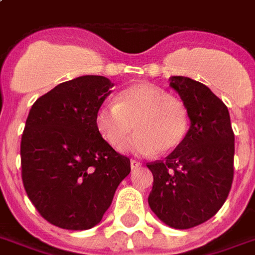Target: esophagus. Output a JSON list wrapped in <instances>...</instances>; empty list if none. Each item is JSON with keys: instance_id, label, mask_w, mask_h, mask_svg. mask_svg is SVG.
Listing matches in <instances>:
<instances>
[{"instance_id": "1", "label": "esophagus", "mask_w": 255, "mask_h": 255, "mask_svg": "<svg viewBox=\"0 0 255 255\" xmlns=\"http://www.w3.org/2000/svg\"><path fill=\"white\" fill-rule=\"evenodd\" d=\"M140 165H142V163L139 161H136V159H131V167H132V169H137Z\"/></svg>"}]
</instances>
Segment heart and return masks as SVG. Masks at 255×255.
<instances>
[{"label": "heart", "instance_id": "1", "mask_svg": "<svg viewBox=\"0 0 255 255\" xmlns=\"http://www.w3.org/2000/svg\"><path fill=\"white\" fill-rule=\"evenodd\" d=\"M190 118L181 100L152 84H137L123 90L115 105H104L96 113V127L109 146L120 150L129 143L136 154H169L184 143Z\"/></svg>", "mask_w": 255, "mask_h": 255}]
</instances>
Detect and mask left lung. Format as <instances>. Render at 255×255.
<instances>
[{"label": "left lung", "mask_w": 255, "mask_h": 255, "mask_svg": "<svg viewBox=\"0 0 255 255\" xmlns=\"http://www.w3.org/2000/svg\"><path fill=\"white\" fill-rule=\"evenodd\" d=\"M170 86L188 108L185 140L165 161L147 163L154 175L148 205L162 222L186 230L204 223L227 199L234 178V131L226 104L188 77Z\"/></svg>", "instance_id": "obj_1"}]
</instances>
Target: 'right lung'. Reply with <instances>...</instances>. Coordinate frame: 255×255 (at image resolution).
<instances>
[{"label":"right lung","mask_w":255,"mask_h":255,"mask_svg":"<svg viewBox=\"0 0 255 255\" xmlns=\"http://www.w3.org/2000/svg\"><path fill=\"white\" fill-rule=\"evenodd\" d=\"M113 84L84 75L59 84L32 105L21 136V178L47 222L65 230L99 224L131 171L96 127V113Z\"/></svg>","instance_id":"right-lung-1"}]
</instances>
